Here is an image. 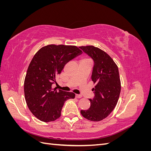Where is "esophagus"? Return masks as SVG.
<instances>
[{
    "label": "esophagus",
    "mask_w": 151,
    "mask_h": 151,
    "mask_svg": "<svg viewBox=\"0 0 151 151\" xmlns=\"http://www.w3.org/2000/svg\"><path fill=\"white\" fill-rule=\"evenodd\" d=\"M76 98H81L82 96L80 94H76Z\"/></svg>",
    "instance_id": "1"
}]
</instances>
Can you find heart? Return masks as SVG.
<instances>
[{"label":"heart","instance_id":"obj_1","mask_svg":"<svg viewBox=\"0 0 151 151\" xmlns=\"http://www.w3.org/2000/svg\"><path fill=\"white\" fill-rule=\"evenodd\" d=\"M88 60V58H84V59H83V60Z\"/></svg>","mask_w":151,"mask_h":151}]
</instances>
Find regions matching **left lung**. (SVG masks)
<instances>
[{
	"label": "left lung",
	"mask_w": 151,
	"mask_h": 151,
	"mask_svg": "<svg viewBox=\"0 0 151 151\" xmlns=\"http://www.w3.org/2000/svg\"><path fill=\"white\" fill-rule=\"evenodd\" d=\"M93 59L94 65L92 79L96 84L93 99H89L91 106L81 113L90 121L99 122L106 118L115 108L119 99L121 82L118 68L111 57L103 50L93 45L79 47Z\"/></svg>",
	"instance_id": "left-lung-1"
}]
</instances>
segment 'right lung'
<instances>
[{
    "instance_id": "1",
    "label": "right lung",
    "mask_w": 151,
    "mask_h": 151,
    "mask_svg": "<svg viewBox=\"0 0 151 151\" xmlns=\"http://www.w3.org/2000/svg\"><path fill=\"white\" fill-rule=\"evenodd\" d=\"M74 45H48L41 48L32 59L25 77L24 96L33 115L44 122L60 116L63 104L75 94L52 88L67 62L81 53Z\"/></svg>"
}]
</instances>
